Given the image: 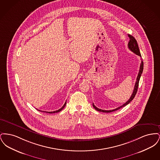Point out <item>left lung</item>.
Returning <instances> with one entry per match:
<instances>
[{"label": "left lung", "instance_id": "obj_1", "mask_svg": "<svg viewBox=\"0 0 160 160\" xmlns=\"http://www.w3.org/2000/svg\"><path fill=\"white\" fill-rule=\"evenodd\" d=\"M128 37L129 38V41L128 42V48H129V50L132 52L133 53L136 54L138 56H139L140 57H142L141 56V54L140 52V50H139V48H138V46L137 44V41L136 39L134 38V37H133L132 35H128ZM143 62L142 61L141 62V63H140V69H139V72H138V76H137V79H136V82L135 84V86H134V91L133 92L131 96V97L129 98V99L125 103L123 104L121 106L113 110H101L100 108H98V107L95 106L93 103V107H94V108L97 110V111H99L101 112H104V113H110V112H114L116 111L117 110H119L121 108H122L123 107L125 106H127V104H128L129 102L134 99V98L135 97L136 93H137V89H138V83H139V80H140V77L142 76V74L143 72Z\"/></svg>", "mask_w": 160, "mask_h": 160}]
</instances>
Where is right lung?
<instances>
[{
	"mask_svg": "<svg viewBox=\"0 0 160 160\" xmlns=\"http://www.w3.org/2000/svg\"><path fill=\"white\" fill-rule=\"evenodd\" d=\"M66 104H67V101L65 102V103L64 104V105L63 106L61 107L60 109H59L58 110H56V111H54V112H44V111H41V110H38L39 111H40V112H46V113H58V112H61V110L65 107V106H66Z\"/></svg>",
	"mask_w": 160,
	"mask_h": 160,
	"instance_id": "1",
	"label": "right lung"
}]
</instances>
